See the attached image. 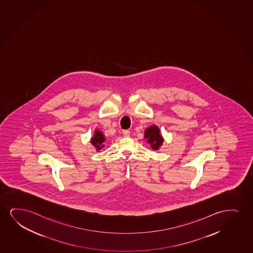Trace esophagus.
Returning <instances> with one entry per match:
<instances>
[{
  "label": "esophagus",
  "instance_id": "34e87169",
  "mask_svg": "<svg viewBox=\"0 0 253 253\" xmlns=\"http://www.w3.org/2000/svg\"><path fill=\"white\" fill-rule=\"evenodd\" d=\"M122 133H123V135H125V136H128V135H130V131L128 130V129H124Z\"/></svg>",
  "mask_w": 253,
  "mask_h": 253
}]
</instances>
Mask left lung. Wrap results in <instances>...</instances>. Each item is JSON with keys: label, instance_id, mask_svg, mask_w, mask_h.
<instances>
[{"label": "left lung", "instance_id": "8db88e82", "mask_svg": "<svg viewBox=\"0 0 253 253\" xmlns=\"http://www.w3.org/2000/svg\"><path fill=\"white\" fill-rule=\"evenodd\" d=\"M144 138L147 139V142L150 144L152 149L158 150L162 146L164 139L161 135L160 128L156 125H151L147 129H145Z\"/></svg>", "mask_w": 253, "mask_h": 253}]
</instances>
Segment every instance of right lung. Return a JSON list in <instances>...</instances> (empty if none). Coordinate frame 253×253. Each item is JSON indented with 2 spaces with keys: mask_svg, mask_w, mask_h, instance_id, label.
<instances>
[{
  "mask_svg": "<svg viewBox=\"0 0 253 253\" xmlns=\"http://www.w3.org/2000/svg\"><path fill=\"white\" fill-rule=\"evenodd\" d=\"M105 140V137L104 134L99 129H96L95 131H94V135H93L92 139H91V143L99 151L102 148H104V144L103 143H104Z\"/></svg>",
  "mask_w": 253,
  "mask_h": 253,
  "instance_id": "obj_1",
  "label": "right lung"
}]
</instances>
